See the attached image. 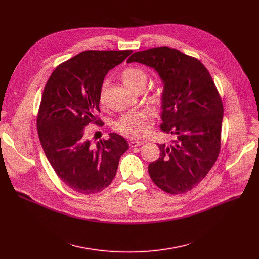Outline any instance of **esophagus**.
<instances>
[{"label":"esophagus","mask_w":259,"mask_h":259,"mask_svg":"<svg viewBox=\"0 0 259 259\" xmlns=\"http://www.w3.org/2000/svg\"><path fill=\"white\" fill-rule=\"evenodd\" d=\"M144 142L143 141H140V140H134V139H132V140H130L129 141V146L130 147H136V146H140V145H142Z\"/></svg>","instance_id":"34e87169"}]
</instances>
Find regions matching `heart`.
Returning <instances> with one entry per match:
<instances>
[{
  "instance_id": "1",
  "label": "heart",
  "mask_w": 259,
  "mask_h": 259,
  "mask_svg": "<svg viewBox=\"0 0 259 259\" xmlns=\"http://www.w3.org/2000/svg\"><path fill=\"white\" fill-rule=\"evenodd\" d=\"M121 77L123 82L134 91H140L144 88L147 82V73L144 69L137 66H128L123 69ZM106 88V83L103 82L99 89V102L102 104L104 102V92ZM163 91L160 87L153 90L151 94V99L159 102L162 99ZM151 117L150 110L141 109L138 112L125 114L118 118L114 123V128L123 135L130 137L142 136L150 130L149 119Z\"/></svg>"
}]
</instances>
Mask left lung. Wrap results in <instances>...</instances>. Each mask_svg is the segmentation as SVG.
I'll use <instances>...</instances> for the list:
<instances>
[{
  "instance_id": "1",
  "label": "left lung",
  "mask_w": 259,
  "mask_h": 259,
  "mask_svg": "<svg viewBox=\"0 0 259 259\" xmlns=\"http://www.w3.org/2000/svg\"><path fill=\"white\" fill-rule=\"evenodd\" d=\"M155 68L164 83L161 130L175 136L159 144L149 165L152 180L168 194L194 189L215 164L221 143L224 104L212 77L196 57L167 46L133 53L127 62Z\"/></svg>"
}]
</instances>
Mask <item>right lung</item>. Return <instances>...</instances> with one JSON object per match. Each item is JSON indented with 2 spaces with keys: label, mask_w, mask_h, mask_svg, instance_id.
Masks as SVG:
<instances>
[{
  "label": "right lung",
  "mask_w": 259,
  "mask_h": 259,
  "mask_svg": "<svg viewBox=\"0 0 259 259\" xmlns=\"http://www.w3.org/2000/svg\"><path fill=\"white\" fill-rule=\"evenodd\" d=\"M131 53L81 52L60 63L45 85L36 117L39 138L57 176L77 193L91 195L107 188L129 147L126 139L116 133L93 144L86 126L101 124L96 116L100 113V86L107 71Z\"/></svg>",
  "instance_id": "add662e5"
}]
</instances>
